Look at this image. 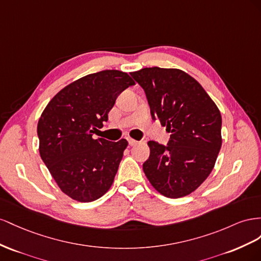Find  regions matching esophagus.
Segmentation results:
<instances>
[{"label": "esophagus", "mask_w": 261, "mask_h": 261, "mask_svg": "<svg viewBox=\"0 0 261 261\" xmlns=\"http://www.w3.org/2000/svg\"><path fill=\"white\" fill-rule=\"evenodd\" d=\"M128 142H129V145H130V146H133V145H137L138 141L133 140V139H131V138H128Z\"/></svg>", "instance_id": "obj_1"}]
</instances>
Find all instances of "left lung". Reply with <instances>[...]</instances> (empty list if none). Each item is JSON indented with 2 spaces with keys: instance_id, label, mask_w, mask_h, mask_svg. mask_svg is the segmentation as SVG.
I'll list each match as a JSON object with an SVG mask.
<instances>
[{
  "instance_id": "1",
  "label": "left lung",
  "mask_w": 261,
  "mask_h": 261,
  "mask_svg": "<svg viewBox=\"0 0 261 261\" xmlns=\"http://www.w3.org/2000/svg\"><path fill=\"white\" fill-rule=\"evenodd\" d=\"M131 76L144 89L153 120L170 133L167 145L148 141L144 174L163 196L180 198L210 175L221 150L222 117L209 95L178 69L144 68Z\"/></svg>"
}]
</instances>
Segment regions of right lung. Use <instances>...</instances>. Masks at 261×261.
<instances>
[{"mask_svg": "<svg viewBox=\"0 0 261 261\" xmlns=\"http://www.w3.org/2000/svg\"><path fill=\"white\" fill-rule=\"evenodd\" d=\"M131 85L135 81L118 70L88 74L61 89L41 114L37 126L40 158L70 198L91 202L113 185L128 142L93 139V133Z\"/></svg>", "mask_w": 261, "mask_h": 261, "instance_id": "add662e5", "label": "right lung"}]
</instances>
